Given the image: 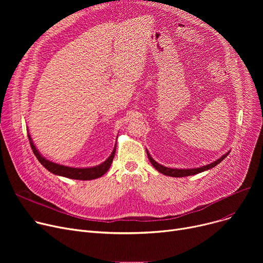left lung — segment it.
<instances>
[{
	"label": "left lung",
	"mask_w": 263,
	"mask_h": 263,
	"mask_svg": "<svg viewBox=\"0 0 263 263\" xmlns=\"http://www.w3.org/2000/svg\"><path fill=\"white\" fill-rule=\"evenodd\" d=\"M228 155H229V153L225 154L224 156H222V157H220L218 160L214 161L213 163L208 164V165H205V166H202V167H198V168H190V170H177V168L165 167V166H163V165H161V164L157 163L153 158H151V156L148 154V151H147L148 159H149L150 163L153 164V166H154L158 172H160L161 174H163V175H166V176H171V177H186V176L196 175V174L201 173V172H204V171H206V170H210V168H212V167L216 166V165H217L218 163L222 162V161H223V160H224Z\"/></svg>",
	"instance_id": "left-lung-1"
}]
</instances>
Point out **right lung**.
I'll return each mask as SVG.
<instances>
[{
  "label": "right lung",
  "instance_id": "right-lung-1",
  "mask_svg": "<svg viewBox=\"0 0 263 263\" xmlns=\"http://www.w3.org/2000/svg\"><path fill=\"white\" fill-rule=\"evenodd\" d=\"M27 136H29V139H30V144L33 149L34 155L36 156L38 161L43 164L44 167H46L49 172H51L54 175L63 176V177L70 178V179H76V180H92V179L103 176L108 171L110 164H112V162H113L114 156H115L116 148H114L113 153L110 154V156L107 158V160L104 161L102 164L98 165V166L87 167V168L69 167V166H65V165H60L58 163L51 162V161L47 160L46 158H44L39 154V151L36 149L33 141L31 139V135L27 134Z\"/></svg>",
  "mask_w": 263,
  "mask_h": 263
}]
</instances>
